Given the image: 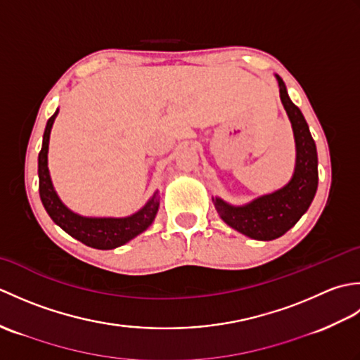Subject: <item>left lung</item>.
Returning <instances> with one entry per match:
<instances>
[{"instance_id":"8db88e82","label":"left lung","mask_w":360,"mask_h":360,"mask_svg":"<svg viewBox=\"0 0 360 360\" xmlns=\"http://www.w3.org/2000/svg\"><path fill=\"white\" fill-rule=\"evenodd\" d=\"M277 80L281 102L295 136L297 164L292 179L286 187L258 198L243 207H232L221 200L215 201L217 210L224 223L243 235L262 241L278 238L295 226L303 213L309 209L319 184L316 142L312 139L302 111L290 102L285 83L278 75Z\"/></svg>"}]
</instances>
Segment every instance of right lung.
Returning a JSON list of instances; mask_svg holds the SVG:
<instances>
[{
	"mask_svg": "<svg viewBox=\"0 0 360 360\" xmlns=\"http://www.w3.org/2000/svg\"><path fill=\"white\" fill-rule=\"evenodd\" d=\"M57 112L58 110L52 114L48 124H46L43 145L40 153H38V190H40L44 209L49 213L53 223L86 246L96 249L119 248L133 240L136 235L143 232L153 223L159 207L158 195H153L143 209L127 218H83L65 207L63 202L58 200L57 193L53 192L48 170L49 134Z\"/></svg>",
	"mask_w": 360,
	"mask_h": 360,
	"instance_id": "right-lung-1",
	"label": "right lung"
}]
</instances>
